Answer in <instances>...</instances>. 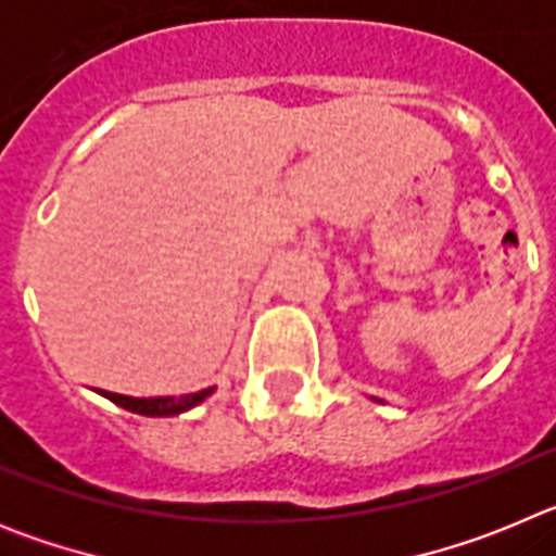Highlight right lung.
Returning <instances> with one entry per match:
<instances>
[{
    "instance_id": "right-lung-1",
    "label": "right lung",
    "mask_w": 556,
    "mask_h": 556,
    "mask_svg": "<svg viewBox=\"0 0 556 556\" xmlns=\"http://www.w3.org/2000/svg\"><path fill=\"white\" fill-rule=\"evenodd\" d=\"M108 401H113L116 406L127 412H136V415H147V417H169V415H180V412L191 409V406L203 404L205 397L214 392V387L200 392H189V395H166V397H130V395H119V392H105L100 390Z\"/></svg>"
}]
</instances>
